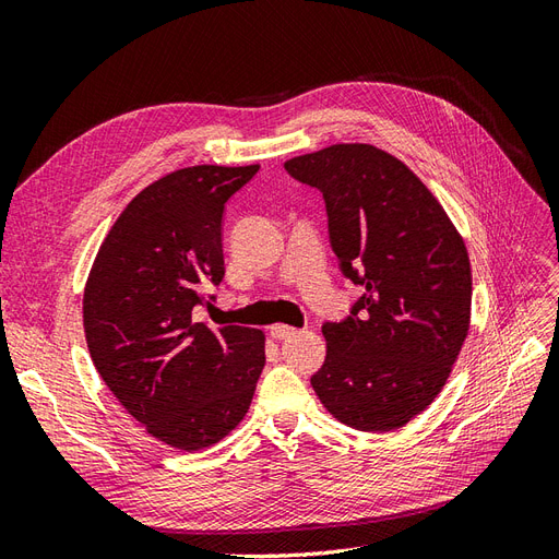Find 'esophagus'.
I'll use <instances>...</instances> for the list:
<instances>
[{
	"mask_svg": "<svg viewBox=\"0 0 559 559\" xmlns=\"http://www.w3.org/2000/svg\"><path fill=\"white\" fill-rule=\"evenodd\" d=\"M298 331L289 324H273L270 326V335L275 337V341H289V337H294Z\"/></svg>",
	"mask_w": 559,
	"mask_h": 559,
	"instance_id": "1",
	"label": "esophagus"
}]
</instances>
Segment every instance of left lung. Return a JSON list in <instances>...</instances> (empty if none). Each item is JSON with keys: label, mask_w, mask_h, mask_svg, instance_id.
<instances>
[{"label": "left lung", "mask_w": 559, "mask_h": 559, "mask_svg": "<svg viewBox=\"0 0 559 559\" xmlns=\"http://www.w3.org/2000/svg\"><path fill=\"white\" fill-rule=\"evenodd\" d=\"M284 167L324 193L331 247L366 289L352 317L321 326L312 389L343 425L396 431L441 394L468 335L464 238L427 183L378 146L333 144Z\"/></svg>", "instance_id": "1"}]
</instances>
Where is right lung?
Wrapping results in <instances>:
<instances>
[{"instance_id":"right-lung-1","label":"right lung","mask_w":559,"mask_h":559,"mask_svg":"<svg viewBox=\"0 0 559 559\" xmlns=\"http://www.w3.org/2000/svg\"><path fill=\"white\" fill-rule=\"evenodd\" d=\"M259 165L181 167L134 195L99 245L83 289V331L99 378L165 445L195 452L247 415L265 333L210 329L195 306L224 280L226 200Z\"/></svg>"}]
</instances>
